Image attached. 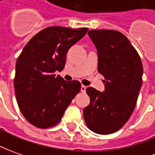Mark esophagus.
Returning a JSON list of instances; mask_svg holds the SVG:
<instances>
[{
    "instance_id": "obj_1",
    "label": "esophagus",
    "mask_w": 155,
    "mask_h": 155,
    "mask_svg": "<svg viewBox=\"0 0 155 155\" xmlns=\"http://www.w3.org/2000/svg\"><path fill=\"white\" fill-rule=\"evenodd\" d=\"M86 88H87V87H86V86H84V85H82V86H81V92L84 93V92L86 91Z\"/></svg>"
}]
</instances>
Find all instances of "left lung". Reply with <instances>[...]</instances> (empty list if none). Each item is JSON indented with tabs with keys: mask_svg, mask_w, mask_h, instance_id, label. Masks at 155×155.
<instances>
[{
	"mask_svg": "<svg viewBox=\"0 0 155 155\" xmlns=\"http://www.w3.org/2000/svg\"><path fill=\"white\" fill-rule=\"evenodd\" d=\"M88 35L98 50V71L104 77V92L86 88L90 104L84 110L86 125L94 133L110 134L128 120L143 83V64L136 49L116 30L93 29Z\"/></svg>",
	"mask_w": 155,
	"mask_h": 155,
	"instance_id": "1",
	"label": "left lung"
}]
</instances>
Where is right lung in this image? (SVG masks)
Instances as JSON below:
<instances>
[{
	"instance_id": "right-lung-1",
	"label": "right lung",
	"mask_w": 155,
	"mask_h": 155,
	"mask_svg": "<svg viewBox=\"0 0 155 155\" xmlns=\"http://www.w3.org/2000/svg\"><path fill=\"white\" fill-rule=\"evenodd\" d=\"M88 30L48 27L35 35L19 55L15 94L22 114L33 126L41 129L55 126L80 92L79 81L67 82L55 71L63 70L68 50Z\"/></svg>"
}]
</instances>
